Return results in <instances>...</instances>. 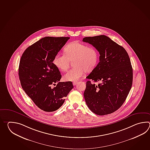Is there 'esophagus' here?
I'll return each mask as SVG.
<instances>
[{
	"label": "esophagus",
	"mask_w": 150,
	"mask_h": 150,
	"mask_svg": "<svg viewBox=\"0 0 150 150\" xmlns=\"http://www.w3.org/2000/svg\"><path fill=\"white\" fill-rule=\"evenodd\" d=\"M77 83H78V81H74V82H73V85H74V86L76 85Z\"/></svg>",
	"instance_id": "esophagus-1"
}]
</instances>
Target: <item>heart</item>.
Here are the masks:
<instances>
[{
	"label": "heart",
	"mask_w": 150,
	"mask_h": 150,
	"mask_svg": "<svg viewBox=\"0 0 150 150\" xmlns=\"http://www.w3.org/2000/svg\"><path fill=\"white\" fill-rule=\"evenodd\" d=\"M65 54H55L52 63L62 71H65L69 67L70 61H73L74 67L64 75L66 81H75L84 75L85 71H92L99 61V53L96 48L87 46L79 42H72L64 48Z\"/></svg>",
	"instance_id": "b5f03b06"
}]
</instances>
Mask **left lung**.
<instances>
[{"mask_svg": "<svg viewBox=\"0 0 150 150\" xmlns=\"http://www.w3.org/2000/svg\"><path fill=\"white\" fill-rule=\"evenodd\" d=\"M100 54L99 62L86 78L83 93L86 105L94 114L108 115L120 108L130 91L133 79L130 59L125 48L105 35L86 37Z\"/></svg>", "mask_w": 150, "mask_h": 150, "instance_id": "8db88e82", "label": "left lung"}]
</instances>
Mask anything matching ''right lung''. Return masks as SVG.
I'll use <instances>...</instances> for the list:
<instances>
[{
    "label": "right lung",
    "mask_w": 150,
    "mask_h": 150,
    "mask_svg": "<svg viewBox=\"0 0 150 150\" xmlns=\"http://www.w3.org/2000/svg\"><path fill=\"white\" fill-rule=\"evenodd\" d=\"M69 37H45L27 48L20 61L19 76L23 89L42 110L54 112L74 88L71 81L59 82L62 75L52 60ZM57 86L51 87L52 84Z\"/></svg>",
    "instance_id": "right-lung-1"
}]
</instances>
